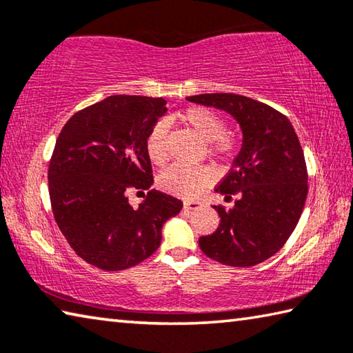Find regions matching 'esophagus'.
Wrapping results in <instances>:
<instances>
[{
    "instance_id": "esophagus-1",
    "label": "esophagus",
    "mask_w": 353,
    "mask_h": 353,
    "mask_svg": "<svg viewBox=\"0 0 353 353\" xmlns=\"http://www.w3.org/2000/svg\"><path fill=\"white\" fill-rule=\"evenodd\" d=\"M183 205H185V208H187V210H196V208H199L202 204L199 201H187Z\"/></svg>"
}]
</instances>
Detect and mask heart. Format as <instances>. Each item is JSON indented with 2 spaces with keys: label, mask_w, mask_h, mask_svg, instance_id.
<instances>
[{
  "label": "heart",
  "mask_w": 353,
  "mask_h": 353,
  "mask_svg": "<svg viewBox=\"0 0 353 353\" xmlns=\"http://www.w3.org/2000/svg\"><path fill=\"white\" fill-rule=\"evenodd\" d=\"M185 126L193 129L202 140L207 141L208 154L216 160H227L236 149L235 137L224 132V121L216 113L205 107H190L181 113ZM168 128L165 123H157L146 137L148 157L155 165H163L168 160ZM212 181V174L205 166L172 165L159 176V185L168 193L194 198Z\"/></svg>",
  "instance_id": "1"
}]
</instances>
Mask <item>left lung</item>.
Returning a JSON list of instances; mask_svg holds the SVG:
<instances>
[{"label":"left lung","instance_id":"8db88e82","mask_svg":"<svg viewBox=\"0 0 353 353\" xmlns=\"http://www.w3.org/2000/svg\"><path fill=\"white\" fill-rule=\"evenodd\" d=\"M230 113L240 124L243 145L216 193L235 205L213 208L221 216L216 232L199 238L207 256L227 266L246 268L277 254L296 229L305 205L308 174L294 128L283 113L234 93L187 98Z\"/></svg>","mask_w":353,"mask_h":353}]
</instances>
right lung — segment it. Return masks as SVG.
Wrapping results in <instances>:
<instances>
[{
    "instance_id": "1",
    "label": "right lung",
    "mask_w": 353,
    "mask_h": 353,
    "mask_svg": "<svg viewBox=\"0 0 353 353\" xmlns=\"http://www.w3.org/2000/svg\"><path fill=\"white\" fill-rule=\"evenodd\" d=\"M166 113L163 98L113 94L71 117L57 137L48 185L54 219L74 252L104 271L139 265L159 249L182 201L150 190L134 209L129 189L152 179L146 137Z\"/></svg>"
}]
</instances>
